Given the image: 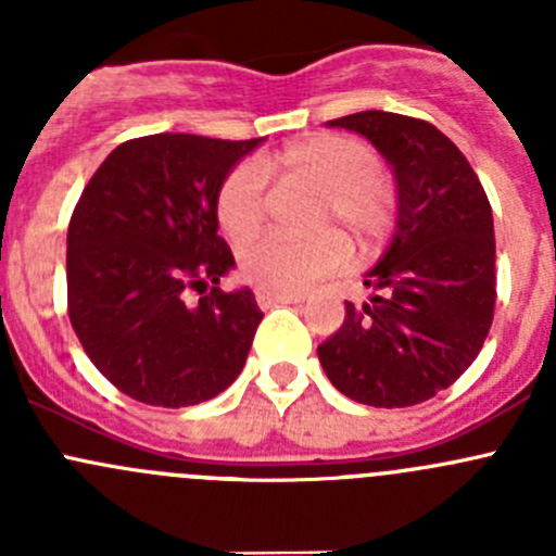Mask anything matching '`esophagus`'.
<instances>
[{
	"label": "esophagus",
	"instance_id": "1",
	"mask_svg": "<svg viewBox=\"0 0 556 556\" xmlns=\"http://www.w3.org/2000/svg\"><path fill=\"white\" fill-rule=\"evenodd\" d=\"M255 301L261 309H271V306L277 304H301L299 295H277V293H263V290H257Z\"/></svg>",
	"mask_w": 556,
	"mask_h": 556
}]
</instances>
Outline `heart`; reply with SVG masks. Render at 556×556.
Here are the masks:
<instances>
[{"label":"heart","instance_id":"b5f03b06","mask_svg":"<svg viewBox=\"0 0 556 556\" xmlns=\"http://www.w3.org/2000/svg\"><path fill=\"white\" fill-rule=\"evenodd\" d=\"M285 182L317 190L312 231H339L355 247L371 244L395 223L397 195L390 177L363 142L341 134H317L285 148L268 161ZM217 223L231 239H250L263 226V174L252 164L228 172L217 190ZM341 242L333 233L290 242L263 237L239 252V271L263 293L295 295L341 263Z\"/></svg>","mask_w":556,"mask_h":556}]
</instances>
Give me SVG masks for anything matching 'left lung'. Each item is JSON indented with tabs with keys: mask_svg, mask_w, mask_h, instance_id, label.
Segmentation results:
<instances>
[{
	"mask_svg": "<svg viewBox=\"0 0 556 556\" xmlns=\"http://www.w3.org/2000/svg\"><path fill=\"white\" fill-rule=\"evenodd\" d=\"M366 137L392 169V242L366 274L371 299L317 346L346 397L403 408L446 390L484 346L495 312V228L479 177L433 123L366 110L328 121Z\"/></svg>",
	"mask_w": 556,
	"mask_h": 556,
	"instance_id": "8db88e82",
	"label": "left lung"
}]
</instances>
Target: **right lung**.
Returning a JSON list of instances; mask_svg holds the SVG:
<instances>
[{
	"mask_svg": "<svg viewBox=\"0 0 556 556\" xmlns=\"http://www.w3.org/2000/svg\"><path fill=\"white\" fill-rule=\"evenodd\" d=\"M263 139L153 134L123 142L83 190L66 233L70 319L93 366L150 406H195L242 374L263 312L217 285L237 263L217 190ZM188 287L206 289L199 305Z\"/></svg>",
	"mask_w": 556,
	"mask_h": 556,
	"instance_id": "obj_1",
	"label": "right lung"
}]
</instances>
